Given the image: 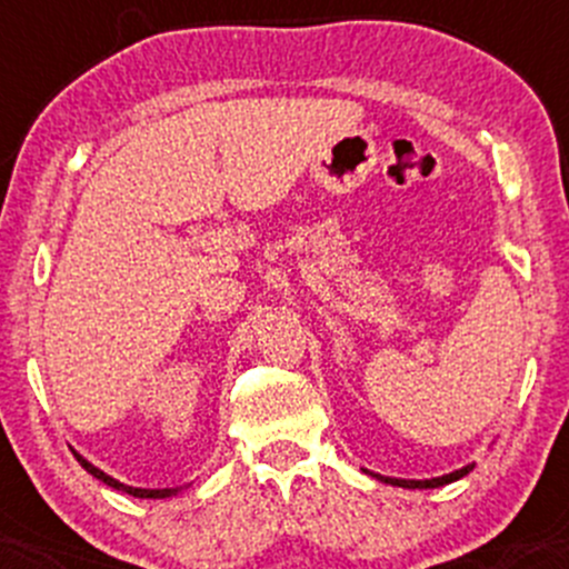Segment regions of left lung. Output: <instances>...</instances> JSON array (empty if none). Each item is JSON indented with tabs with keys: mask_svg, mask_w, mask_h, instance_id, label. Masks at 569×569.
Listing matches in <instances>:
<instances>
[{
	"mask_svg": "<svg viewBox=\"0 0 569 569\" xmlns=\"http://www.w3.org/2000/svg\"><path fill=\"white\" fill-rule=\"evenodd\" d=\"M473 468V462H468V466L458 468V471L452 473H443V477H432V479H395V477H380V473H375V479H380V482L386 485H397V488H408V490H427V488H441V485H449V482H458L460 477H466L468 471Z\"/></svg>",
	"mask_w": 569,
	"mask_h": 569,
	"instance_id": "8db88e82",
	"label": "left lung"
}]
</instances>
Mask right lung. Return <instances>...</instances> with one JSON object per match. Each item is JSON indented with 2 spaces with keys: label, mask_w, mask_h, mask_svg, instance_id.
Returning <instances> with one entry per match:
<instances>
[{
  "label": "right lung",
  "mask_w": 569,
  "mask_h": 569,
  "mask_svg": "<svg viewBox=\"0 0 569 569\" xmlns=\"http://www.w3.org/2000/svg\"><path fill=\"white\" fill-rule=\"evenodd\" d=\"M73 455H76V460L81 462V468H84L87 473H92V477H96V479H101V482H103V485H109V488L122 490V493H128V496H137V499H169V496L180 493V488H161V490H150V488H131V485H122L120 479H114V477H109V473H103L101 468L92 466V462L81 458L79 452H73Z\"/></svg>",
  "instance_id": "1"
}]
</instances>
